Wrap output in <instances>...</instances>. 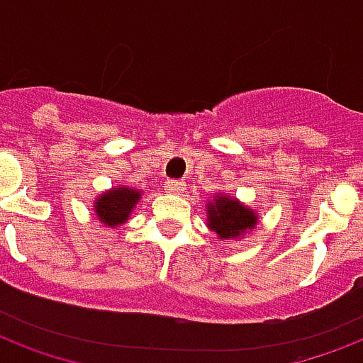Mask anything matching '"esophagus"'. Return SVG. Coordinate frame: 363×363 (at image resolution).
<instances>
[{
	"mask_svg": "<svg viewBox=\"0 0 363 363\" xmlns=\"http://www.w3.org/2000/svg\"><path fill=\"white\" fill-rule=\"evenodd\" d=\"M184 188H186V184L182 181H167V184H165V190L171 194H182Z\"/></svg>",
	"mask_w": 363,
	"mask_h": 363,
	"instance_id": "1",
	"label": "esophagus"
}]
</instances>
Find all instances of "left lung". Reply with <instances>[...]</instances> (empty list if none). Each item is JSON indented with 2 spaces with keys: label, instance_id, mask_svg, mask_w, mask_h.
<instances>
[{
  "label": "left lung",
  "instance_id": "obj_1",
  "mask_svg": "<svg viewBox=\"0 0 363 363\" xmlns=\"http://www.w3.org/2000/svg\"><path fill=\"white\" fill-rule=\"evenodd\" d=\"M207 211H209V226L211 230L217 232L218 238L242 236L247 228L257 225L255 213L226 196H215Z\"/></svg>",
  "mask_w": 363,
  "mask_h": 363
}]
</instances>
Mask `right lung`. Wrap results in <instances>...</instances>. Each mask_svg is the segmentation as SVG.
Instances as JSON below:
<instances>
[{
	"instance_id": "right-lung-1",
	"label": "right lung",
	"mask_w": 363,
	"mask_h": 363,
	"mask_svg": "<svg viewBox=\"0 0 363 363\" xmlns=\"http://www.w3.org/2000/svg\"><path fill=\"white\" fill-rule=\"evenodd\" d=\"M140 198L138 190L133 188H114L108 194H102L96 200V215L101 218V223L106 226H116L125 223L129 213L133 211V206Z\"/></svg>"
}]
</instances>
